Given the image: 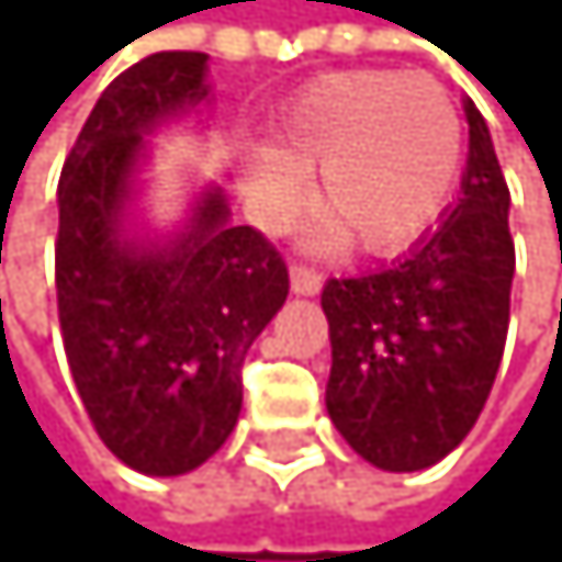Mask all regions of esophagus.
<instances>
[{
	"mask_svg": "<svg viewBox=\"0 0 562 562\" xmlns=\"http://www.w3.org/2000/svg\"><path fill=\"white\" fill-rule=\"evenodd\" d=\"M288 278H292V292L295 295H316L319 288H324V278H319L313 267H302V263H292Z\"/></svg>",
	"mask_w": 562,
	"mask_h": 562,
	"instance_id": "esophagus-1",
	"label": "esophagus"
}]
</instances>
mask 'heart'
<instances>
[{"label":"heart","instance_id":"obj_1","mask_svg":"<svg viewBox=\"0 0 562 562\" xmlns=\"http://www.w3.org/2000/svg\"><path fill=\"white\" fill-rule=\"evenodd\" d=\"M270 144L243 158V189L267 228L313 200L330 238L359 252H397L423 238L453 196L464 161L458 104L429 77L394 69L327 72L284 101Z\"/></svg>","mask_w":562,"mask_h":562}]
</instances>
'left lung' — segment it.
<instances>
[{"label": "left lung", "mask_w": 562, "mask_h": 562, "mask_svg": "<svg viewBox=\"0 0 562 562\" xmlns=\"http://www.w3.org/2000/svg\"><path fill=\"white\" fill-rule=\"evenodd\" d=\"M461 196L408 257L330 278L327 412L348 447L383 472L443 461L485 408L507 345L510 189L482 112L464 101Z\"/></svg>", "instance_id": "8db88e82"}]
</instances>
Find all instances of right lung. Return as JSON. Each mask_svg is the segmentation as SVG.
<instances>
[{"mask_svg":"<svg viewBox=\"0 0 562 562\" xmlns=\"http://www.w3.org/2000/svg\"><path fill=\"white\" fill-rule=\"evenodd\" d=\"M211 98L207 55L158 52L104 87L59 179L55 292L69 373L122 464L186 475L228 440L243 362L288 299L281 252L207 186L176 235L130 232L147 139Z\"/></svg>","mask_w":562,"mask_h":562,"instance_id":"1","label":"right lung"}]
</instances>
